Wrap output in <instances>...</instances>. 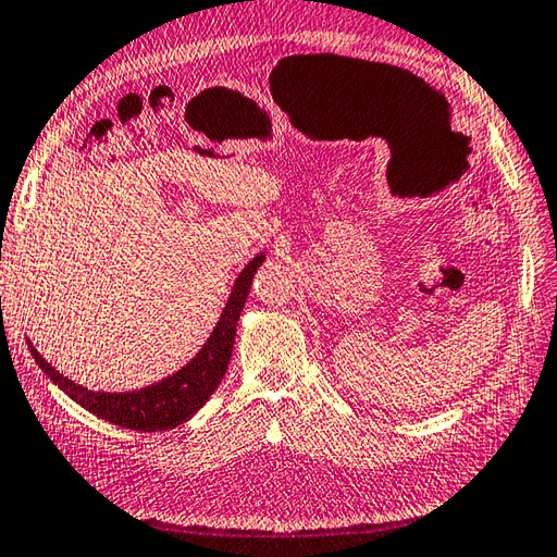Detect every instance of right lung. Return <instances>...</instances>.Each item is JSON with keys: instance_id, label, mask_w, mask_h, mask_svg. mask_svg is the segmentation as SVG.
<instances>
[{"instance_id": "add662e5", "label": "right lung", "mask_w": 557, "mask_h": 557, "mask_svg": "<svg viewBox=\"0 0 557 557\" xmlns=\"http://www.w3.org/2000/svg\"><path fill=\"white\" fill-rule=\"evenodd\" d=\"M263 260L265 256L258 253L242 270V275L236 277L220 321H216L212 335L207 337V343L200 347V352L195 355L188 364L181 367L176 374L161 379L151 386L125 391V394H106V391L84 388L79 384H74L72 379L60 374L52 364H48L36 347H33V343H28V350L33 359H36V364L42 369V374H46L60 391H64L74 403H79L82 408L94 412L96 418L113 422L117 428L125 430H173L185 420H190L195 412L210 400L216 386L222 384L228 359H232L234 350L238 315H242V309L250 292V282H253L256 270Z\"/></svg>"}]
</instances>
